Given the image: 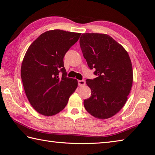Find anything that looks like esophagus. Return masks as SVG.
I'll return each instance as SVG.
<instances>
[{"label":"esophagus","instance_id":"34e87169","mask_svg":"<svg viewBox=\"0 0 155 155\" xmlns=\"http://www.w3.org/2000/svg\"><path fill=\"white\" fill-rule=\"evenodd\" d=\"M85 85V80H78V85L79 87H82Z\"/></svg>","mask_w":155,"mask_h":155}]
</instances>
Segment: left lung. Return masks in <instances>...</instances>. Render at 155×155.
I'll return each instance as SVG.
<instances>
[{"label": "left lung", "mask_w": 155, "mask_h": 155, "mask_svg": "<svg viewBox=\"0 0 155 155\" xmlns=\"http://www.w3.org/2000/svg\"><path fill=\"white\" fill-rule=\"evenodd\" d=\"M83 57L97 76L87 79L91 96L84 100L87 111L95 118L107 119L122 109L133 85V72L125 48L107 34L87 33L79 39Z\"/></svg>", "instance_id": "left-lung-1"}]
</instances>
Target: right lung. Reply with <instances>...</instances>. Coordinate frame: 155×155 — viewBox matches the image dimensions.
<instances>
[{
    "label": "right lung",
    "mask_w": 155,
    "mask_h": 155,
    "mask_svg": "<svg viewBox=\"0 0 155 155\" xmlns=\"http://www.w3.org/2000/svg\"><path fill=\"white\" fill-rule=\"evenodd\" d=\"M80 35V33L61 30L47 31L27 50L21 76L28 100L39 113L44 116L58 114L77 88V79L67 77L63 58ZM60 72L61 77L58 76Z\"/></svg>",
    "instance_id": "add662e5"
}]
</instances>
